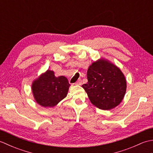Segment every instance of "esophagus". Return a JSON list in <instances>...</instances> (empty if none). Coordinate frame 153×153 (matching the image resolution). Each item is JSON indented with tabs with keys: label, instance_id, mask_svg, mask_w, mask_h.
<instances>
[{
	"label": "esophagus",
	"instance_id": "1",
	"mask_svg": "<svg viewBox=\"0 0 153 153\" xmlns=\"http://www.w3.org/2000/svg\"><path fill=\"white\" fill-rule=\"evenodd\" d=\"M82 80H81V79H78V80L77 81L76 83H75V84H76V85H82Z\"/></svg>",
	"mask_w": 153,
	"mask_h": 153
}]
</instances>
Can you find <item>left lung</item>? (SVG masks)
<instances>
[{
  "label": "left lung",
  "mask_w": 153,
  "mask_h": 153,
  "mask_svg": "<svg viewBox=\"0 0 153 153\" xmlns=\"http://www.w3.org/2000/svg\"><path fill=\"white\" fill-rule=\"evenodd\" d=\"M87 77L88 82L82 87L94 106L110 110L122 101L126 91V79L114 64L100 58L89 66Z\"/></svg>",
  "instance_id": "obj_1"
}]
</instances>
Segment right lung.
Masks as SVG:
<instances>
[{
	"mask_svg": "<svg viewBox=\"0 0 153 153\" xmlns=\"http://www.w3.org/2000/svg\"><path fill=\"white\" fill-rule=\"evenodd\" d=\"M70 86L66 77H56L54 71L47 70L33 81L31 90L38 105L49 108L56 106L67 96Z\"/></svg>",
	"mask_w": 153,
	"mask_h": 153,
	"instance_id": "right-lung-1",
	"label": "right lung"
}]
</instances>
